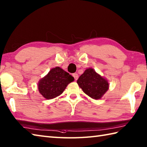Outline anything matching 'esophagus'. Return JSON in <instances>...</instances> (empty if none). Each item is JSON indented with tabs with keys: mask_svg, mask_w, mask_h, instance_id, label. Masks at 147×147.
<instances>
[{
	"mask_svg": "<svg viewBox=\"0 0 147 147\" xmlns=\"http://www.w3.org/2000/svg\"><path fill=\"white\" fill-rule=\"evenodd\" d=\"M73 76L74 78V79H75L76 80H77L78 79V74L77 73H74L73 74Z\"/></svg>",
	"mask_w": 147,
	"mask_h": 147,
	"instance_id": "1",
	"label": "esophagus"
}]
</instances>
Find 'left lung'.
Instances as JSON below:
<instances>
[{"mask_svg":"<svg viewBox=\"0 0 147 147\" xmlns=\"http://www.w3.org/2000/svg\"><path fill=\"white\" fill-rule=\"evenodd\" d=\"M77 83L85 94L95 100L100 99L109 88L108 80L92 67L86 68L77 80Z\"/></svg>","mask_w":147,"mask_h":147,"instance_id":"left-lung-1","label":"left lung"}]
</instances>
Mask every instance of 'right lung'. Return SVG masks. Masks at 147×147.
<instances>
[{"instance_id": "obj_1", "label": "right lung", "mask_w": 147, "mask_h": 147, "mask_svg": "<svg viewBox=\"0 0 147 147\" xmlns=\"http://www.w3.org/2000/svg\"><path fill=\"white\" fill-rule=\"evenodd\" d=\"M74 80V78L66 71L60 67H55L39 80L38 89L45 99H52L62 94L68 84Z\"/></svg>"}]
</instances>
